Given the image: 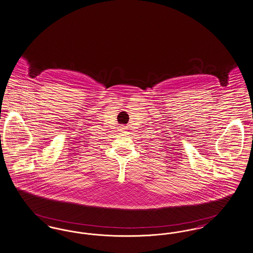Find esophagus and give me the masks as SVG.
Instances as JSON below:
<instances>
[{"instance_id": "esophagus-1", "label": "esophagus", "mask_w": 253, "mask_h": 253, "mask_svg": "<svg viewBox=\"0 0 253 253\" xmlns=\"http://www.w3.org/2000/svg\"><path fill=\"white\" fill-rule=\"evenodd\" d=\"M119 130H120V132H124L127 130V127H126V126H121Z\"/></svg>"}]
</instances>
